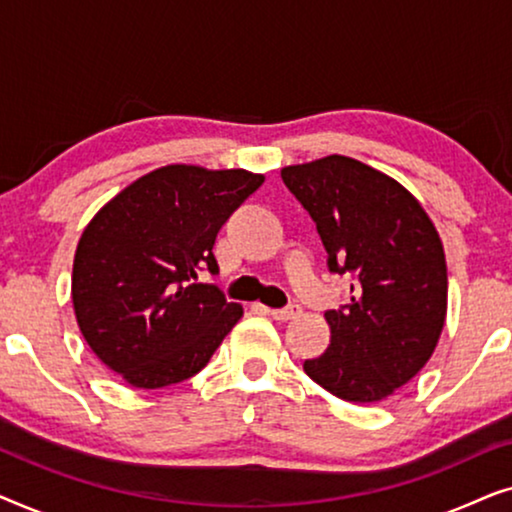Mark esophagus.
Listing matches in <instances>:
<instances>
[{"label": "esophagus", "mask_w": 512, "mask_h": 512, "mask_svg": "<svg viewBox=\"0 0 512 512\" xmlns=\"http://www.w3.org/2000/svg\"><path fill=\"white\" fill-rule=\"evenodd\" d=\"M270 312V317L272 319H277V321H289V319H296V317H300V305H289V307H282V310H268Z\"/></svg>", "instance_id": "1"}]
</instances>
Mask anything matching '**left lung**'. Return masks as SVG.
<instances>
[{"mask_svg":"<svg viewBox=\"0 0 512 512\" xmlns=\"http://www.w3.org/2000/svg\"><path fill=\"white\" fill-rule=\"evenodd\" d=\"M282 179L317 223L328 268L354 272L352 303L328 310L331 345L303 363L349 403L394 396L431 359L447 314L440 235L408 188L347 156L289 165Z\"/></svg>","mask_w":512,"mask_h":512,"instance_id":"1","label":"left lung"}]
</instances>
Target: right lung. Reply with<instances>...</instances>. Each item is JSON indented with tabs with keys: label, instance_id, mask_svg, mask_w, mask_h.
Listing matches in <instances>:
<instances>
[{
	"label": "right lung",
	"instance_id": "add662e5",
	"mask_svg": "<svg viewBox=\"0 0 512 512\" xmlns=\"http://www.w3.org/2000/svg\"><path fill=\"white\" fill-rule=\"evenodd\" d=\"M247 170L158 167L114 195L76 244L72 303L88 347L135 389H163L207 366L242 319L198 272L219 270L216 233L263 184Z\"/></svg>",
	"mask_w": 512,
	"mask_h": 512
}]
</instances>
